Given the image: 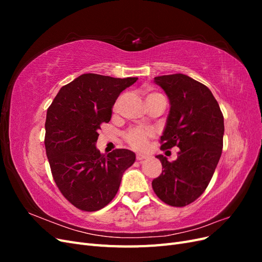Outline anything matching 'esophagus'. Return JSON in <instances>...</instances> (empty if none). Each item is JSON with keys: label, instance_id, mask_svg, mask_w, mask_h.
<instances>
[{"label": "esophagus", "instance_id": "1", "mask_svg": "<svg viewBox=\"0 0 262 262\" xmlns=\"http://www.w3.org/2000/svg\"><path fill=\"white\" fill-rule=\"evenodd\" d=\"M146 158H147V156H144L142 154H137V161H139V162L144 161V160H146Z\"/></svg>", "mask_w": 262, "mask_h": 262}]
</instances>
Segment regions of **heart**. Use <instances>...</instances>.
<instances>
[{"mask_svg":"<svg viewBox=\"0 0 262 262\" xmlns=\"http://www.w3.org/2000/svg\"><path fill=\"white\" fill-rule=\"evenodd\" d=\"M157 97H164V96L158 93H152V92L146 94V100L157 98ZM150 136H152V132L148 130L133 128V129H130L129 131H126L124 133L123 138L126 143L134 149H144L147 144V140Z\"/></svg>","mask_w":262,"mask_h":262,"instance_id":"1","label":"heart"}]
</instances>
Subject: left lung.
Listing matches in <instances>:
<instances>
[{
	"label": "left lung",
	"instance_id": "left-lung-1",
	"mask_svg": "<svg viewBox=\"0 0 262 262\" xmlns=\"http://www.w3.org/2000/svg\"><path fill=\"white\" fill-rule=\"evenodd\" d=\"M167 95L169 115L161 149L180 148L176 161L156 157L163 169L152 181L156 195L171 207H186L207 189L223 148L224 118L207 86L185 74L154 77Z\"/></svg>",
	"mask_w": 262,
	"mask_h": 262
}]
</instances>
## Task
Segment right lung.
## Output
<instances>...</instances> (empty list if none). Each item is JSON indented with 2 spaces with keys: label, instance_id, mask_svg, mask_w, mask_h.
<instances>
[{
  "label": "right lung",
  "instance_id": "obj_1",
  "mask_svg": "<svg viewBox=\"0 0 262 262\" xmlns=\"http://www.w3.org/2000/svg\"><path fill=\"white\" fill-rule=\"evenodd\" d=\"M137 80L82 74L61 87L47 112L45 146L53 179L66 199L82 211L106 207L136 161L129 149L117 148L106 156L95 145L119 95Z\"/></svg>",
  "mask_w": 262,
  "mask_h": 262
}]
</instances>
